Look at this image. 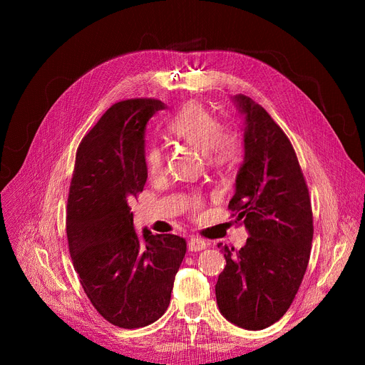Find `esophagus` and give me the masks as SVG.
<instances>
[{"label":"esophagus","instance_id":"1","mask_svg":"<svg viewBox=\"0 0 365 365\" xmlns=\"http://www.w3.org/2000/svg\"><path fill=\"white\" fill-rule=\"evenodd\" d=\"M205 247H207V242L200 237H190V240L187 241L189 252H201Z\"/></svg>","mask_w":365,"mask_h":365}]
</instances>
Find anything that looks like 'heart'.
I'll list each match as a JSON object with an SVG mask.
<instances>
[{"instance_id":"1","label":"heart","mask_w":365,"mask_h":365,"mask_svg":"<svg viewBox=\"0 0 365 365\" xmlns=\"http://www.w3.org/2000/svg\"><path fill=\"white\" fill-rule=\"evenodd\" d=\"M170 136L200 152L215 167H225L237 161L242 153L241 134L232 127H223L216 115L198 102L185 105L167 124ZM145 165L149 178L157 179L165 171V155L160 146H149L145 153ZM202 198L194 194L187 201L190 212H200Z\"/></svg>"}]
</instances>
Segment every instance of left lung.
<instances>
[{
  "label": "left lung",
  "instance_id": "1",
  "mask_svg": "<svg viewBox=\"0 0 365 365\" xmlns=\"http://www.w3.org/2000/svg\"><path fill=\"white\" fill-rule=\"evenodd\" d=\"M245 113V157L227 208L248 231L247 244L222 247L226 266L216 284L222 315L263 330L293 303L309 263L314 217L296 150L260 105L235 96Z\"/></svg>",
  "mask_w": 365,
  "mask_h": 365
}]
</instances>
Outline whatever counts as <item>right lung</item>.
Masks as SVG:
<instances>
[{
	"mask_svg": "<svg viewBox=\"0 0 365 365\" xmlns=\"http://www.w3.org/2000/svg\"><path fill=\"white\" fill-rule=\"evenodd\" d=\"M164 103H113L83 138L66 205L71 259L94 309L121 329H139L167 311L186 253L182 237L133 227L130 202L148 179L145 127Z\"/></svg>",
	"mask_w": 365,
	"mask_h": 365,
	"instance_id": "right-lung-1",
	"label": "right lung"
}]
</instances>
